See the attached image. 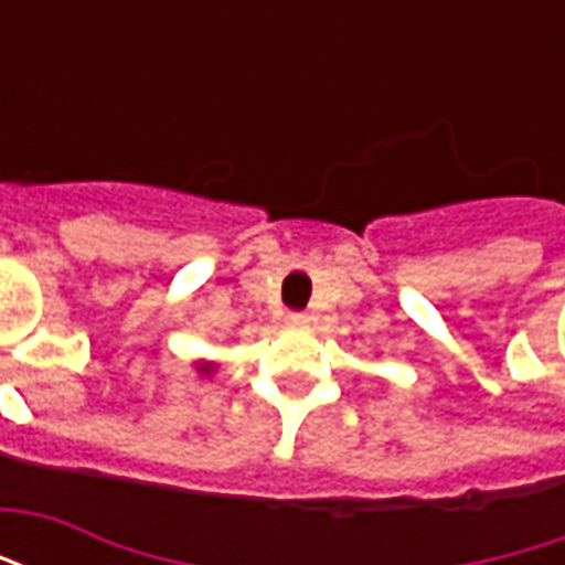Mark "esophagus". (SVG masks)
I'll return each instance as SVG.
<instances>
[{"instance_id": "esophagus-1", "label": "esophagus", "mask_w": 565, "mask_h": 565, "mask_svg": "<svg viewBox=\"0 0 565 565\" xmlns=\"http://www.w3.org/2000/svg\"><path fill=\"white\" fill-rule=\"evenodd\" d=\"M287 323H290V327H302V323H308V315H302V311H294V315H287Z\"/></svg>"}]
</instances>
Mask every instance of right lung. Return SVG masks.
Wrapping results in <instances>:
<instances>
[{
  "mask_svg": "<svg viewBox=\"0 0 565 565\" xmlns=\"http://www.w3.org/2000/svg\"><path fill=\"white\" fill-rule=\"evenodd\" d=\"M211 369H214V366H211V363H202V366H199V372H205V375H209Z\"/></svg>",
  "mask_w": 565,
  "mask_h": 565,
  "instance_id": "1",
  "label": "right lung"
}]
</instances>
